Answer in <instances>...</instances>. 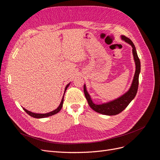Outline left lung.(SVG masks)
<instances>
[{"instance_id": "obj_1", "label": "left lung", "mask_w": 160, "mask_h": 160, "mask_svg": "<svg viewBox=\"0 0 160 160\" xmlns=\"http://www.w3.org/2000/svg\"><path fill=\"white\" fill-rule=\"evenodd\" d=\"M121 38L132 47V52L135 64V72L132 81V83L131 85L129 90L123 95L113 101H111L108 103H104L102 104H95L93 102V101H92L91 98V96L88 93V91H87L86 85H84L83 90L85 96L87 100H88V102L89 105L90 106V108L93 109V110L96 111V112L103 115H115L122 112V111H123L128 107V105L130 103L131 101L134 99L135 95L137 94L138 89L139 75L140 73V71H141V63H140V61L138 56L135 47L133 42L129 38L122 35L121 36Z\"/></svg>"}]
</instances>
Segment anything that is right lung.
I'll list each match as a JSON object with an SVG mask.
<instances>
[{"label":"right lung","mask_w":160,"mask_h":160,"mask_svg":"<svg viewBox=\"0 0 160 160\" xmlns=\"http://www.w3.org/2000/svg\"><path fill=\"white\" fill-rule=\"evenodd\" d=\"M69 85H70V83L67 84V86L65 87V92H64V95H63V96H62V100H61V103H60V105H59V107H58L56 109H55L54 111H51V112H49V113H35L31 112V111H28V110H27L26 109H25L24 108H23V109L25 110V112H26L27 113H28V114L30 116H31V117H32V118H37V119H38V118H47V117H49V116H51V115H55V114H56V113H59V111H61V109L62 107V104H63V100H64V95H65V91H66L67 89L68 88V87L69 86Z\"/></svg>","instance_id":"obj_1"}]
</instances>
